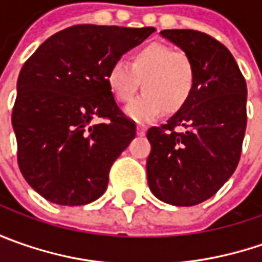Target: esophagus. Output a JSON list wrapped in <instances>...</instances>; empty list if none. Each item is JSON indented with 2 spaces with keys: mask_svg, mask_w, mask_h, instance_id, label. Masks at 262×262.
Masks as SVG:
<instances>
[{
  "mask_svg": "<svg viewBox=\"0 0 262 262\" xmlns=\"http://www.w3.org/2000/svg\"><path fill=\"white\" fill-rule=\"evenodd\" d=\"M146 134V126L137 125V136H144Z\"/></svg>",
  "mask_w": 262,
  "mask_h": 262,
  "instance_id": "1",
  "label": "esophagus"
}]
</instances>
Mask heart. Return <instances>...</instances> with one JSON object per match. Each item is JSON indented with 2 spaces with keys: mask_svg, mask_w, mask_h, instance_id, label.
<instances>
[{
  "mask_svg": "<svg viewBox=\"0 0 262 262\" xmlns=\"http://www.w3.org/2000/svg\"><path fill=\"white\" fill-rule=\"evenodd\" d=\"M106 80L119 103L131 102L138 89H143L144 95L126 107V115L137 122H147L163 111L170 115L186 105L195 84V70L184 51L150 43L131 55L129 66L115 62Z\"/></svg>",
  "mask_w": 262,
  "mask_h": 262,
  "instance_id": "heart-1",
  "label": "heart"
}]
</instances>
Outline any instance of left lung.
Segmentation results:
<instances>
[{
    "instance_id": "8db88e82",
    "label": "left lung",
    "mask_w": 262,
    "mask_h": 262,
    "mask_svg": "<svg viewBox=\"0 0 262 262\" xmlns=\"http://www.w3.org/2000/svg\"><path fill=\"white\" fill-rule=\"evenodd\" d=\"M160 35L191 58L195 84L186 105L147 138V182L167 204L189 207L213 196L235 172L247 129V83L226 46L198 30Z\"/></svg>"
}]
</instances>
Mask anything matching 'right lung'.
<instances>
[{
	"mask_svg": "<svg viewBox=\"0 0 262 262\" xmlns=\"http://www.w3.org/2000/svg\"><path fill=\"white\" fill-rule=\"evenodd\" d=\"M155 30L71 26L25 62L11 115L17 162L48 201L84 206L103 195L111 166L136 137V122L107 86V71ZM96 117L106 122L93 124Z\"/></svg>",
	"mask_w": 262,
	"mask_h": 262,
	"instance_id": "1",
	"label": "right lung"
}]
</instances>
